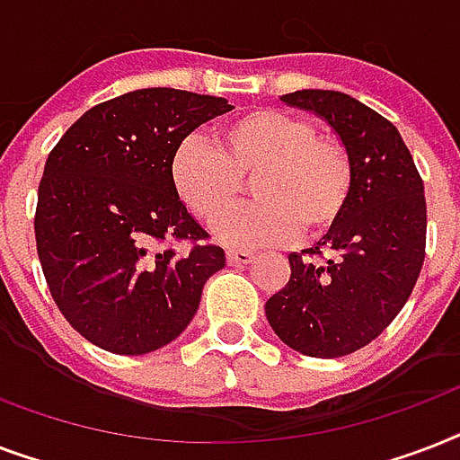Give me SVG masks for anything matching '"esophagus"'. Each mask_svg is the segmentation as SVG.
<instances>
[{"label": "esophagus", "mask_w": 460, "mask_h": 460, "mask_svg": "<svg viewBox=\"0 0 460 460\" xmlns=\"http://www.w3.org/2000/svg\"><path fill=\"white\" fill-rule=\"evenodd\" d=\"M226 260H229V265H248L252 260L251 251H229L226 252Z\"/></svg>", "instance_id": "esophagus-1"}]
</instances>
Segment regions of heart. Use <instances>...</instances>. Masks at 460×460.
I'll list each match as a JSON object with an SVG mask.
<instances>
[{
  "instance_id": "1",
  "label": "heart",
  "mask_w": 460,
  "mask_h": 460,
  "mask_svg": "<svg viewBox=\"0 0 460 460\" xmlns=\"http://www.w3.org/2000/svg\"><path fill=\"white\" fill-rule=\"evenodd\" d=\"M172 186L200 219H215L235 199L245 175L259 200L215 224L226 245L258 248L291 241L301 231L329 229L350 193V159L339 140L314 136L305 119L251 110L215 131V146L190 136L172 157Z\"/></svg>"
}]
</instances>
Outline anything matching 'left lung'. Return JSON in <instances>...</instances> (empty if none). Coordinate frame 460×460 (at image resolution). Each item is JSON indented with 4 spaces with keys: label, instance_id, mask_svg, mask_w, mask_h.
Returning a JSON list of instances; mask_svg holds the SVG:
<instances>
[{
    "label": "left lung",
    "instance_id": "1",
    "mask_svg": "<svg viewBox=\"0 0 460 460\" xmlns=\"http://www.w3.org/2000/svg\"><path fill=\"white\" fill-rule=\"evenodd\" d=\"M281 100L327 121L353 176L327 234L288 255L291 277L265 314L303 356L341 358L377 339L413 291L425 260V188L396 126L356 97L296 90Z\"/></svg>",
    "mask_w": 460,
    "mask_h": 460
}]
</instances>
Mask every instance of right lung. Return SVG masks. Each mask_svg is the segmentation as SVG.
I'll return each instance as SVG.
<instances>
[{"instance_id":"obj_1","label":"right lung","mask_w":460,"mask_h":460,"mask_svg":"<svg viewBox=\"0 0 460 460\" xmlns=\"http://www.w3.org/2000/svg\"><path fill=\"white\" fill-rule=\"evenodd\" d=\"M231 107L224 97L143 88L88 110L47 157L35 241L54 303L100 349L143 356L198 313L205 281L226 265L172 186L186 136Z\"/></svg>"}]
</instances>
